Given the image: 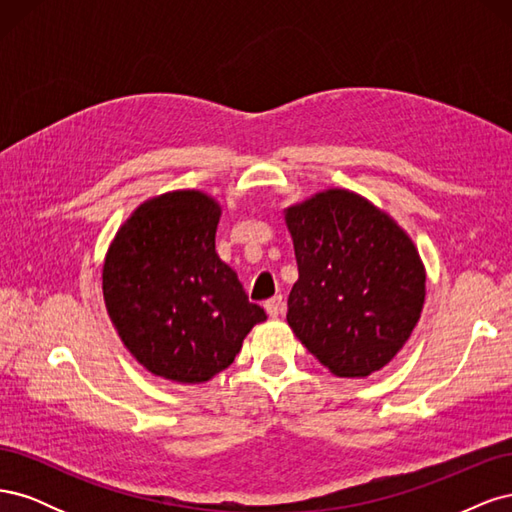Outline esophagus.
Listing matches in <instances>:
<instances>
[{
    "label": "esophagus",
    "instance_id": "esophagus-1",
    "mask_svg": "<svg viewBox=\"0 0 512 512\" xmlns=\"http://www.w3.org/2000/svg\"><path fill=\"white\" fill-rule=\"evenodd\" d=\"M265 309H267V314H269L271 318H277V316H280V314L284 312V299H282V297L269 299V301L265 303Z\"/></svg>",
    "mask_w": 512,
    "mask_h": 512
}]
</instances>
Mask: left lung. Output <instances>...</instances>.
Instances as JSON below:
<instances>
[{
    "instance_id": "obj_1",
    "label": "left lung",
    "mask_w": 512,
    "mask_h": 512,
    "mask_svg": "<svg viewBox=\"0 0 512 512\" xmlns=\"http://www.w3.org/2000/svg\"><path fill=\"white\" fill-rule=\"evenodd\" d=\"M299 280L286 320L337 378H367L410 339L425 303L414 241L365 196L329 188L284 209Z\"/></svg>"
}]
</instances>
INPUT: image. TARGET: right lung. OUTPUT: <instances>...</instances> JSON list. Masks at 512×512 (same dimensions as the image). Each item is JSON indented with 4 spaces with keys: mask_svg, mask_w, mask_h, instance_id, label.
I'll use <instances>...</instances> for the list:
<instances>
[{
    "mask_svg": "<svg viewBox=\"0 0 512 512\" xmlns=\"http://www.w3.org/2000/svg\"><path fill=\"white\" fill-rule=\"evenodd\" d=\"M220 218L222 207L207 192H166L138 205L108 245V318L153 376L209 382L235 361L254 324L267 320L215 252Z\"/></svg>",
    "mask_w": 512,
    "mask_h": 512,
    "instance_id": "add662e5",
    "label": "right lung"
}]
</instances>
